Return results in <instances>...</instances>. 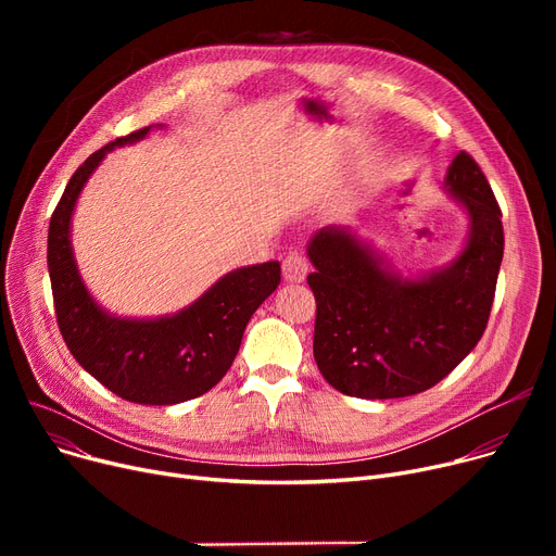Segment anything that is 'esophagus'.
I'll return each mask as SVG.
<instances>
[{
  "label": "esophagus",
  "instance_id": "obj_1",
  "mask_svg": "<svg viewBox=\"0 0 556 556\" xmlns=\"http://www.w3.org/2000/svg\"><path fill=\"white\" fill-rule=\"evenodd\" d=\"M281 273L286 281H302L308 273V261L300 250H290L281 261Z\"/></svg>",
  "mask_w": 556,
  "mask_h": 556
}]
</instances>
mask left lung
I'll use <instances>...</instances> for the list:
<instances>
[{
  "instance_id": "1",
  "label": "left lung",
  "mask_w": 556,
  "mask_h": 556,
  "mask_svg": "<svg viewBox=\"0 0 556 556\" xmlns=\"http://www.w3.org/2000/svg\"><path fill=\"white\" fill-rule=\"evenodd\" d=\"M446 185L471 216L455 263L421 281L383 270L340 227L315 233L306 277L315 295L313 356L346 396L401 399L448 376L482 338L503 263V212L478 162L459 151Z\"/></svg>"
}]
</instances>
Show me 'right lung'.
Masks as SVG:
<instances>
[{
  "label": "right lung",
  "instance_id": "add662e5",
  "mask_svg": "<svg viewBox=\"0 0 556 556\" xmlns=\"http://www.w3.org/2000/svg\"><path fill=\"white\" fill-rule=\"evenodd\" d=\"M151 126L116 137L87 157L55 204L47 263L55 323L76 363L116 396L141 405H170L210 392L239 354L252 313L281 281L277 261L223 277L195 304L160 319H116L103 313L76 273L70 218L76 198L114 146L141 139Z\"/></svg>",
  "mask_w": 556,
  "mask_h": 556
}]
</instances>
